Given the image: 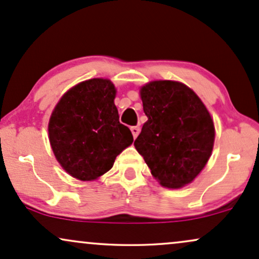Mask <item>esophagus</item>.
<instances>
[{
  "mask_svg": "<svg viewBox=\"0 0 259 259\" xmlns=\"http://www.w3.org/2000/svg\"><path fill=\"white\" fill-rule=\"evenodd\" d=\"M131 132H132L133 137L137 138V136H138L139 132H141V128H139L138 126H132V127H131Z\"/></svg>",
  "mask_w": 259,
  "mask_h": 259,
  "instance_id": "obj_1",
  "label": "esophagus"
}]
</instances>
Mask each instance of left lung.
<instances>
[{"instance_id": "left-lung-1", "label": "left lung", "mask_w": 259, "mask_h": 259, "mask_svg": "<svg viewBox=\"0 0 259 259\" xmlns=\"http://www.w3.org/2000/svg\"><path fill=\"white\" fill-rule=\"evenodd\" d=\"M143 124L135 147L163 187L181 188L201 172L211 156L214 126L209 112L189 87L153 81L141 90Z\"/></svg>"}]
</instances>
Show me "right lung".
I'll list each match as a JSON object with an SVG mask.
<instances>
[{
  "mask_svg": "<svg viewBox=\"0 0 259 259\" xmlns=\"http://www.w3.org/2000/svg\"><path fill=\"white\" fill-rule=\"evenodd\" d=\"M114 84L92 78L68 91L48 123L52 150L72 177L93 181L108 172L132 144L130 128L118 121Z\"/></svg>",
  "mask_w": 259,
  "mask_h": 259,
  "instance_id": "right-lung-1",
  "label": "right lung"
}]
</instances>
